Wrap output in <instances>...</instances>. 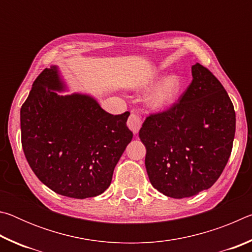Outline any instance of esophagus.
Instances as JSON below:
<instances>
[{"label": "esophagus", "instance_id": "obj_1", "mask_svg": "<svg viewBox=\"0 0 252 252\" xmlns=\"http://www.w3.org/2000/svg\"><path fill=\"white\" fill-rule=\"evenodd\" d=\"M141 126H142L141 117L135 113H131L129 119H127V126H129V129L133 132L134 134H136L139 132Z\"/></svg>", "mask_w": 252, "mask_h": 252}]
</instances>
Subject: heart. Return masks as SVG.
Listing matches in <instances>:
<instances>
[{
	"instance_id": "b5f03b06",
	"label": "heart",
	"mask_w": 252,
	"mask_h": 252,
	"mask_svg": "<svg viewBox=\"0 0 252 252\" xmlns=\"http://www.w3.org/2000/svg\"><path fill=\"white\" fill-rule=\"evenodd\" d=\"M153 84L149 81L140 85L141 90H147ZM182 82L180 76L169 74L158 83L147 97V105L153 111H164L176 103L181 94Z\"/></svg>"
}]
</instances>
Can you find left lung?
Returning a JSON list of instances; mask_svg holds the SVG:
<instances>
[{
    "instance_id": "obj_1",
    "label": "left lung",
    "mask_w": 252,
    "mask_h": 252,
    "mask_svg": "<svg viewBox=\"0 0 252 252\" xmlns=\"http://www.w3.org/2000/svg\"><path fill=\"white\" fill-rule=\"evenodd\" d=\"M192 82L178 103L148 117L139 136L153 188L174 199L189 198L213 186L231 155L236 112L222 84L195 63Z\"/></svg>"
}]
</instances>
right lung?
Masks as SVG:
<instances>
[{"label": "right lung", "mask_w": 252, "mask_h": 252, "mask_svg": "<svg viewBox=\"0 0 252 252\" xmlns=\"http://www.w3.org/2000/svg\"><path fill=\"white\" fill-rule=\"evenodd\" d=\"M67 90L57 65L45 69L21 108L25 158L39 180L61 195L85 199L108 189L132 140L130 113L110 114L87 93Z\"/></svg>", "instance_id": "right-lung-1"}]
</instances>
